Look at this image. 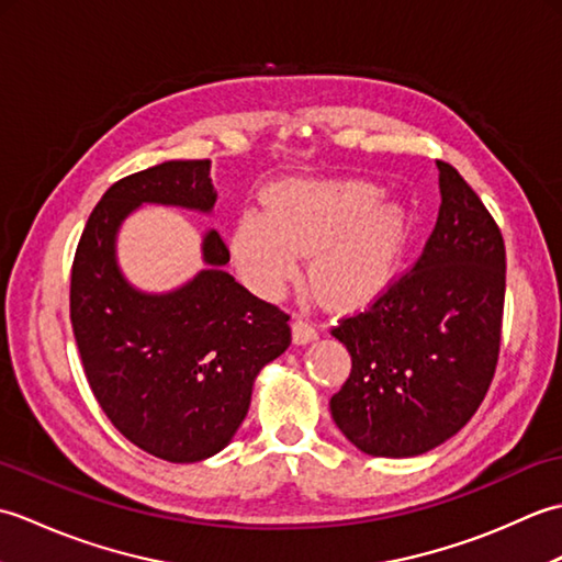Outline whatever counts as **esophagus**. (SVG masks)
<instances>
[{
	"label": "esophagus",
	"instance_id": "esophagus-1",
	"mask_svg": "<svg viewBox=\"0 0 562 562\" xmlns=\"http://www.w3.org/2000/svg\"><path fill=\"white\" fill-rule=\"evenodd\" d=\"M292 336H294V342H296V345H306V342H312V340L318 338V328L312 324V321L294 318Z\"/></svg>",
	"mask_w": 562,
	"mask_h": 562
}]
</instances>
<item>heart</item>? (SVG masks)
Returning <instances> with one entry per match:
<instances>
[{
	"instance_id": "b5f03b06",
	"label": "heart",
	"mask_w": 562,
	"mask_h": 562,
	"mask_svg": "<svg viewBox=\"0 0 562 562\" xmlns=\"http://www.w3.org/2000/svg\"><path fill=\"white\" fill-rule=\"evenodd\" d=\"M268 210L238 214L232 254L260 294H280L314 254L312 280L330 300L379 290L403 258L411 214L360 178H284L266 190Z\"/></svg>"
}]
</instances>
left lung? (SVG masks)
<instances>
[{
    "instance_id": "obj_1",
    "label": "left lung",
    "mask_w": 562,
    "mask_h": 562,
    "mask_svg": "<svg viewBox=\"0 0 562 562\" xmlns=\"http://www.w3.org/2000/svg\"><path fill=\"white\" fill-rule=\"evenodd\" d=\"M423 256L336 336L352 372L330 398L340 432L369 457L408 459L471 420L491 386L505 306V241L453 166Z\"/></svg>"
}]
</instances>
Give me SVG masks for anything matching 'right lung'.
<instances>
[{"label": "right lung", "mask_w": 562, "mask_h": 562, "mask_svg": "<svg viewBox=\"0 0 562 562\" xmlns=\"http://www.w3.org/2000/svg\"><path fill=\"white\" fill-rule=\"evenodd\" d=\"M210 159L164 161L105 190L79 238L69 318L83 374L103 413L135 447L193 463L229 445L260 369L292 342L290 316L224 270L229 248L210 229L202 268L171 292H142L117 266L123 222L142 205L210 214Z\"/></svg>", "instance_id": "add662e5"}]
</instances>
